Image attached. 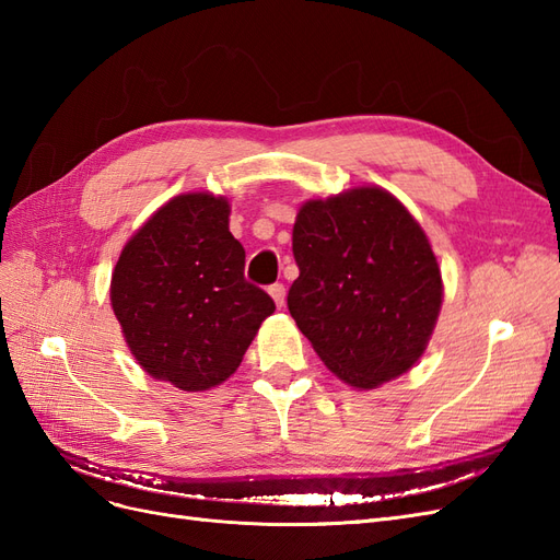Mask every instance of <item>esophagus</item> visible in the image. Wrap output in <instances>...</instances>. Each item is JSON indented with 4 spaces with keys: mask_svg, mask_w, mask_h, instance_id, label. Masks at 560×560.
<instances>
[{
    "mask_svg": "<svg viewBox=\"0 0 560 560\" xmlns=\"http://www.w3.org/2000/svg\"><path fill=\"white\" fill-rule=\"evenodd\" d=\"M268 294L273 296V301H276V306H278V308H282V306H284V284H280V282L270 284V287H268Z\"/></svg>",
    "mask_w": 560,
    "mask_h": 560,
    "instance_id": "esophagus-1",
    "label": "esophagus"
}]
</instances>
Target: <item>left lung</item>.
Instances as JSON below:
<instances>
[{"label": "left lung", "instance_id": "left-lung-1", "mask_svg": "<svg viewBox=\"0 0 560 560\" xmlns=\"http://www.w3.org/2000/svg\"><path fill=\"white\" fill-rule=\"evenodd\" d=\"M287 306L331 374L358 389L406 374L425 352L444 284L425 231L381 186L303 202Z\"/></svg>", "mask_w": 560, "mask_h": 560}]
</instances>
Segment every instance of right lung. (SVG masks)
Instances as JSON below:
<instances>
[{
    "instance_id": "obj_1",
    "label": "right lung",
    "mask_w": 560,
    "mask_h": 560,
    "mask_svg": "<svg viewBox=\"0 0 560 560\" xmlns=\"http://www.w3.org/2000/svg\"><path fill=\"white\" fill-rule=\"evenodd\" d=\"M229 214L224 196H175L126 243L112 273V308L132 358L186 393L224 383L276 311L245 280Z\"/></svg>"
}]
</instances>
